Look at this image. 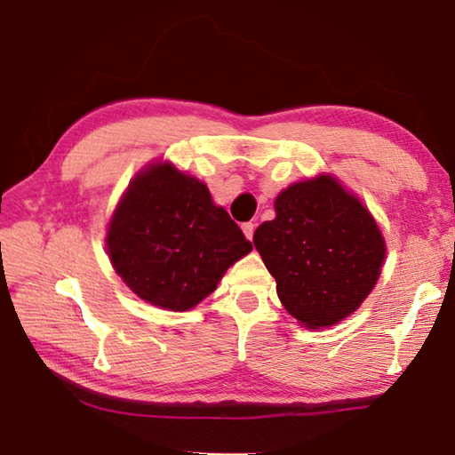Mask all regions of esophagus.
<instances>
[{
  "mask_svg": "<svg viewBox=\"0 0 455 455\" xmlns=\"http://www.w3.org/2000/svg\"><path fill=\"white\" fill-rule=\"evenodd\" d=\"M243 233L246 238H249V241H252V235H255V225H252V222H244Z\"/></svg>",
  "mask_w": 455,
  "mask_h": 455,
  "instance_id": "34e87169",
  "label": "esophagus"
}]
</instances>
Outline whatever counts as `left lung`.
<instances>
[{"mask_svg":"<svg viewBox=\"0 0 455 455\" xmlns=\"http://www.w3.org/2000/svg\"><path fill=\"white\" fill-rule=\"evenodd\" d=\"M275 212L252 243L284 309L309 329L335 325L359 309L385 259L381 230L361 200L321 174L284 188Z\"/></svg>","mask_w":455,"mask_h":455,"instance_id":"left-lung-1","label":"left lung"}]
</instances>
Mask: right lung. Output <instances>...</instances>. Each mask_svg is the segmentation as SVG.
Here are the masks:
<instances>
[{
    "instance_id": "1",
    "label": "right lung",
    "mask_w": 455,
    "mask_h": 455,
    "mask_svg": "<svg viewBox=\"0 0 455 455\" xmlns=\"http://www.w3.org/2000/svg\"><path fill=\"white\" fill-rule=\"evenodd\" d=\"M252 244L204 182L171 163L138 172L112 214L106 251L146 303L188 311L217 289Z\"/></svg>"
}]
</instances>
